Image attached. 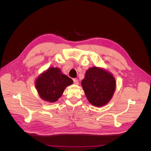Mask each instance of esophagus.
<instances>
[{
	"mask_svg": "<svg viewBox=\"0 0 151 151\" xmlns=\"http://www.w3.org/2000/svg\"><path fill=\"white\" fill-rule=\"evenodd\" d=\"M73 81H74V83L76 85H78L79 84V81L77 79H73Z\"/></svg>",
	"mask_w": 151,
	"mask_h": 151,
	"instance_id": "obj_1",
	"label": "esophagus"
}]
</instances>
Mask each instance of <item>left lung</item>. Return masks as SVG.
<instances>
[{
    "mask_svg": "<svg viewBox=\"0 0 151 151\" xmlns=\"http://www.w3.org/2000/svg\"><path fill=\"white\" fill-rule=\"evenodd\" d=\"M82 86L88 101L96 107L106 104L113 97L116 81L110 72L98 67L86 71Z\"/></svg>",
    "mask_w": 151,
    "mask_h": 151,
    "instance_id": "obj_1",
    "label": "left lung"
}]
</instances>
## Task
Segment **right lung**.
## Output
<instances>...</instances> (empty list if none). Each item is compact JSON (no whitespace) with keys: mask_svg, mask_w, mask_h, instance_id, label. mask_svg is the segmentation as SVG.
<instances>
[{"mask_svg":"<svg viewBox=\"0 0 151 151\" xmlns=\"http://www.w3.org/2000/svg\"><path fill=\"white\" fill-rule=\"evenodd\" d=\"M73 83V81L62 74L57 67H50L41 74L35 81V87L40 97L50 103L60 98L66 87Z\"/></svg>","mask_w":151,"mask_h":151,"instance_id":"obj_1","label":"right lung"}]
</instances>
